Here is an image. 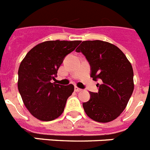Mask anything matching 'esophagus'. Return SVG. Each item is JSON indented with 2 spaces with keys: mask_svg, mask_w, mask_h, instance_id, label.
<instances>
[{
  "mask_svg": "<svg viewBox=\"0 0 150 150\" xmlns=\"http://www.w3.org/2000/svg\"><path fill=\"white\" fill-rule=\"evenodd\" d=\"M82 91V89L79 88L78 87H75V91H76V92H79V91Z\"/></svg>",
  "mask_w": 150,
  "mask_h": 150,
  "instance_id": "1",
  "label": "esophagus"
}]
</instances>
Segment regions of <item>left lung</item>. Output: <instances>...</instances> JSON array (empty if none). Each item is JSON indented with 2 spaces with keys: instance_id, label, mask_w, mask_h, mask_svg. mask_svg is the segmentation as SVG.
Masks as SVG:
<instances>
[{
  "instance_id": "8db88e82",
  "label": "left lung",
  "mask_w": 150,
  "mask_h": 150,
  "mask_svg": "<svg viewBox=\"0 0 150 150\" xmlns=\"http://www.w3.org/2000/svg\"><path fill=\"white\" fill-rule=\"evenodd\" d=\"M82 52L91 66V77L98 92H90L88 101L83 103L91 119L100 123L114 120L125 109L132 94L133 71L124 52L116 46L101 40L83 41L76 49Z\"/></svg>"
}]
</instances>
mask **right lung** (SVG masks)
<instances>
[{
  "label": "right lung",
  "mask_w": 150,
  "mask_h": 150,
  "mask_svg": "<svg viewBox=\"0 0 150 150\" xmlns=\"http://www.w3.org/2000/svg\"><path fill=\"white\" fill-rule=\"evenodd\" d=\"M81 41H46L29 51L18 70V90L30 114L42 121L59 117L74 85L52 83L68 54Z\"/></svg>",
  "instance_id": "right-lung-1"
}]
</instances>
